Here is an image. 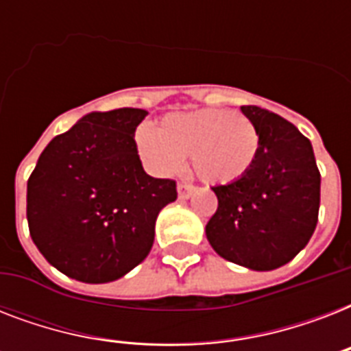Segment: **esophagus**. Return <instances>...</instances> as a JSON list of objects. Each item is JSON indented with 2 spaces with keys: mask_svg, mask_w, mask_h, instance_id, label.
I'll return each instance as SVG.
<instances>
[{
  "mask_svg": "<svg viewBox=\"0 0 351 351\" xmlns=\"http://www.w3.org/2000/svg\"><path fill=\"white\" fill-rule=\"evenodd\" d=\"M178 198H189L193 195V191H195V186H191V184H178Z\"/></svg>",
  "mask_w": 351,
  "mask_h": 351,
  "instance_id": "esophagus-1",
  "label": "esophagus"
}]
</instances>
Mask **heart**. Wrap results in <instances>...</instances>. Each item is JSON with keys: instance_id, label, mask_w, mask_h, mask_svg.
Masks as SVG:
<instances>
[{"instance_id": "obj_1", "label": "heart", "mask_w": 351, "mask_h": 351, "mask_svg": "<svg viewBox=\"0 0 351 351\" xmlns=\"http://www.w3.org/2000/svg\"><path fill=\"white\" fill-rule=\"evenodd\" d=\"M136 149L151 173L171 176L191 156L200 180L213 186L244 178L261 151V132L242 112L200 109L173 112L158 129L143 125L136 131Z\"/></svg>"}]
</instances>
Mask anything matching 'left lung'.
Instances as JSON below:
<instances>
[{
  "instance_id": "1",
  "label": "left lung",
  "mask_w": 351,
  "mask_h": 351,
  "mask_svg": "<svg viewBox=\"0 0 351 351\" xmlns=\"http://www.w3.org/2000/svg\"><path fill=\"white\" fill-rule=\"evenodd\" d=\"M240 111L255 121L261 151L244 178L215 186L219 208L206 226L222 258L255 271H271L304 250L315 231L321 173L302 132L256 106Z\"/></svg>"
}]
</instances>
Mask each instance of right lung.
Listing matches in <instances>:
<instances>
[{"mask_svg":"<svg viewBox=\"0 0 351 351\" xmlns=\"http://www.w3.org/2000/svg\"><path fill=\"white\" fill-rule=\"evenodd\" d=\"M143 109L89 112L52 138L27 182L32 242L49 264L80 282L123 277L149 255L156 217L176 182L142 167L134 132Z\"/></svg>","mask_w":351,"mask_h":351,"instance_id":"right-lung-1","label":"right lung"}]
</instances>
